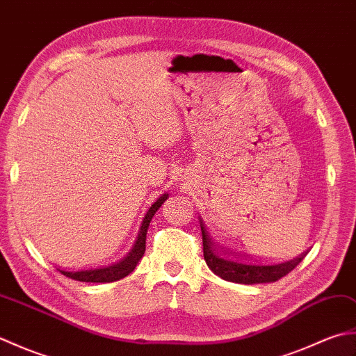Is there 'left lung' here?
<instances>
[{"label":"left lung","mask_w":356,"mask_h":356,"mask_svg":"<svg viewBox=\"0 0 356 356\" xmlns=\"http://www.w3.org/2000/svg\"><path fill=\"white\" fill-rule=\"evenodd\" d=\"M202 240H203V257L208 268L216 275L226 280V282L238 283V284H259V283H274L277 280L287 275L289 272L297 268V264L305 259L307 252L300 254L292 260L278 261V263H261L257 260L241 259L236 254H222L214 248L211 241L205 223L200 218Z\"/></svg>","instance_id":"obj_1"}]
</instances>
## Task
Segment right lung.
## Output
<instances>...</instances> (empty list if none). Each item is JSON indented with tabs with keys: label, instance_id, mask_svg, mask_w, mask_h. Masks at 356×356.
Segmentation results:
<instances>
[{
	"label": "right lung",
	"instance_id": "obj_1",
	"mask_svg": "<svg viewBox=\"0 0 356 356\" xmlns=\"http://www.w3.org/2000/svg\"><path fill=\"white\" fill-rule=\"evenodd\" d=\"M168 199V194H162L153 205L149 207L147 211L145 217H143L140 229L138 234V238H136L134 245L131 248V251L128 252L122 260H119L118 263L108 264V266L104 268H97V269H84V270H59L61 274L65 277H69L72 280H78V282H87V283H110V282H118V280L127 277L128 274H131L134 268L138 266V263L145 254V240H147V231L151 218L154 217L156 211L162 207V203Z\"/></svg>",
	"mask_w": 356,
	"mask_h": 356
}]
</instances>
